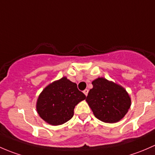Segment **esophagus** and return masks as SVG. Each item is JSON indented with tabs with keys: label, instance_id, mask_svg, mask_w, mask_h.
Masks as SVG:
<instances>
[{
	"label": "esophagus",
	"instance_id": "esophagus-1",
	"mask_svg": "<svg viewBox=\"0 0 155 155\" xmlns=\"http://www.w3.org/2000/svg\"><path fill=\"white\" fill-rule=\"evenodd\" d=\"M88 92H89V90H88V89H84V93L85 94V95H88Z\"/></svg>",
	"mask_w": 155,
	"mask_h": 155
}]
</instances>
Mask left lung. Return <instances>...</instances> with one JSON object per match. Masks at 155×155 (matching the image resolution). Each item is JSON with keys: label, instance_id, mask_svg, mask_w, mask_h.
<instances>
[{"label": "left lung", "instance_id": "8db88e82", "mask_svg": "<svg viewBox=\"0 0 155 155\" xmlns=\"http://www.w3.org/2000/svg\"><path fill=\"white\" fill-rule=\"evenodd\" d=\"M86 101L93 114L99 120L106 123L120 121L130 107V98L122 86L98 78L92 82Z\"/></svg>", "mask_w": 155, "mask_h": 155}]
</instances>
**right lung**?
I'll use <instances>...</instances> for the list:
<instances>
[{"label": "right lung", "instance_id": "add662e5", "mask_svg": "<svg viewBox=\"0 0 155 155\" xmlns=\"http://www.w3.org/2000/svg\"><path fill=\"white\" fill-rule=\"evenodd\" d=\"M85 98L75 83L63 77L43 89L36 102V110L47 123L60 125L73 117L75 106Z\"/></svg>", "mask_w": 155, "mask_h": 155}]
</instances>
